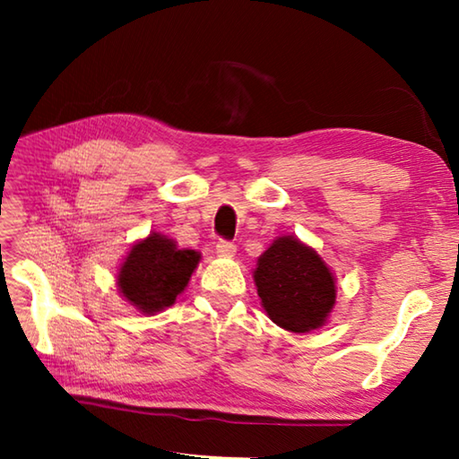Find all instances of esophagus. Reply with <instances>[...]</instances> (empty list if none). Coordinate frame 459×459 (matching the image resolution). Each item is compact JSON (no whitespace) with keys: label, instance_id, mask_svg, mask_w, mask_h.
I'll return each instance as SVG.
<instances>
[{"label":"esophagus","instance_id":"1","mask_svg":"<svg viewBox=\"0 0 459 459\" xmlns=\"http://www.w3.org/2000/svg\"><path fill=\"white\" fill-rule=\"evenodd\" d=\"M235 252H237V247L232 245V242H229V240H219L217 242V255L219 256H235Z\"/></svg>","mask_w":459,"mask_h":459}]
</instances>
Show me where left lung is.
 <instances>
[{
	"mask_svg": "<svg viewBox=\"0 0 459 459\" xmlns=\"http://www.w3.org/2000/svg\"><path fill=\"white\" fill-rule=\"evenodd\" d=\"M266 316L291 333L324 327L337 301V278L327 262L294 235L276 237L252 272Z\"/></svg>",
	"mask_w": 459,
	"mask_h": 459,
	"instance_id": "8db88e82",
	"label": "left lung"
}]
</instances>
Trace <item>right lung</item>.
I'll use <instances>...</instances> for the list:
<instances>
[{
	"instance_id": "add662e5",
	"label": "right lung",
	"mask_w": 459,
	"mask_h": 459,
	"mask_svg": "<svg viewBox=\"0 0 459 459\" xmlns=\"http://www.w3.org/2000/svg\"><path fill=\"white\" fill-rule=\"evenodd\" d=\"M201 262V252L179 248L173 238L152 230L134 242L116 272L120 296L143 316L175 304Z\"/></svg>"
}]
</instances>
